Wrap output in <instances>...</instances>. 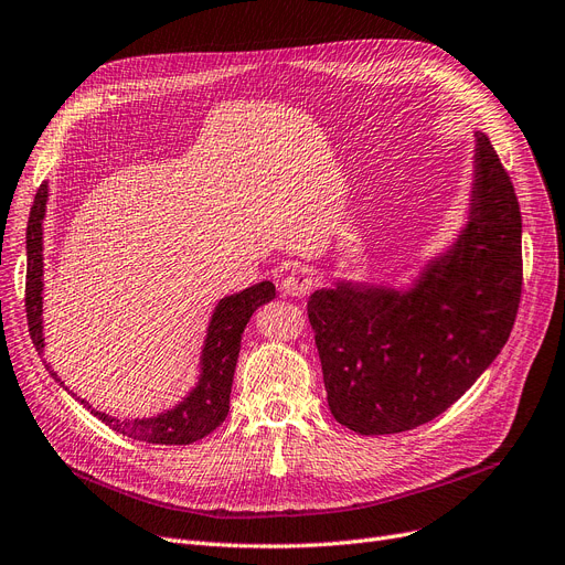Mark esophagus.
Here are the masks:
<instances>
[{
  "mask_svg": "<svg viewBox=\"0 0 565 565\" xmlns=\"http://www.w3.org/2000/svg\"><path fill=\"white\" fill-rule=\"evenodd\" d=\"M315 282H317V276L310 266H294L291 271L282 278L280 291L287 294V297H306Z\"/></svg>",
  "mask_w": 565,
  "mask_h": 565,
  "instance_id": "obj_1",
  "label": "esophagus"
}]
</instances>
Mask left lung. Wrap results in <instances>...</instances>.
I'll return each mask as SVG.
<instances>
[{
    "instance_id": "8db88e82",
    "label": "left lung",
    "mask_w": 565,
    "mask_h": 565,
    "mask_svg": "<svg viewBox=\"0 0 565 565\" xmlns=\"http://www.w3.org/2000/svg\"><path fill=\"white\" fill-rule=\"evenodd\" d=\"M520 297V202L494 147L478 132L469 223L416 287L338 282L310 297L333 418L367 437L437 418L497 359Z\"/></svg>"
}]
</instances>
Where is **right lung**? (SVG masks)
<instances>
[{
    "label": "right lung",
    "mask_w": 565,
    "mask_h": 565,
    "mask_svg": "<svg viewBox=\"0 0 565 565\" xmlns=\"http://www.w3.org/2000/svg\"><path fill=\"white\" fill-rule=\"evenodd\" d=\"M45 202H47V183H41L32 211L30 223H26V282H24V310L26 324H30V335L36 347V352L43 354V218H45ZM276 297L274 282H259L244 291L225 297L216 312L211 317L206 342L202 349V374L198 386L191 395L183 397L181 405L174 409L158 414L156 418H136V420H119L103 412L92 414L98 416L107 427L115 433L126 435L136 441L147 444H163V446H185L193 444L216 429L227 412H230V393L234 367L241 349V335L248 324L253 312ZM50 367V365H47ZM52 372V370H50ZM57 380V372H52ZM62 384V380H57ZM85 402V399H79Z\"/></svg>",
    "instance_id": "right-lung-1"
}]
</instances>
